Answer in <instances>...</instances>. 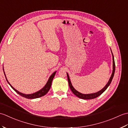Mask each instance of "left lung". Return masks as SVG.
Listing matches in <instances>:
<instances>
[{"mask_svg": "<svg viewBox=\"0 0 128 128\" xmlns=\"http://www.w3.org/2000/svg\"><path fill=\"white\" fill-rule=\"evenodd\" d=\"M112 51V50H111ZM112 56H113V72H112V75L110 78L109 81H108V83L106 84V85L103 88L102 90H100V91H98L97 92H96V93H94V94H82L80 93V92H78V91L76 90L74 88V87L72 86L71 81H70L69 76L68 75V74H67V76H68V82H69V85L70 87V88L71 89L72 91V93L74 94L75 95H76L77 97H78V98L81 99H84V100H91V99H94L96 98L97 97H98L99 96H100L103 92H104L108 88V87L110 86V84L111 82H112V80L113 78L114 75V72H115V68H116V66H115V62H114V56L113 54L112 53Z\"/></svg>", "mask_w": 128, "mask_h": 128, "instance_id": "8db88e82", "label": "left lung"}]
</instances>
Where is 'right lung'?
Wrapping results in <instances>:
<instances>
[{"label":"right lung","mask_w":128,"mask_h":128,"mask_svg":"<svg viewBox=\"0 0 128 128\" xmlns=\"http://www.w3.org/2000/svg\"><path fill=\"white\" fill-rule=\"evenodd\" d=\"M3 71H4V69H3ZM4 73L5 78H6V81H8V82L9 83L10 86L12 87V88L16 92H17V93L18 94H20V96H22V97H25V98H26L34 99V98H39V97H42V96H44L46 94H47V92L49 91V90H50V88L51 85H52V80L53 79L54 76H55V75H56V72H54L53 74L50 75V78H49V79H48V80L47 81V84H46V85L44 87H43V88L41 90H40V91H37L36 92H35V93L32 94H22V93H21V92L18 91V90H16V89H15L13 87L10 85V83L8 82V81L7 78H6V75H5L4 71Z\"/></svg>","instance_id":"obj_1"}]
</instances>
